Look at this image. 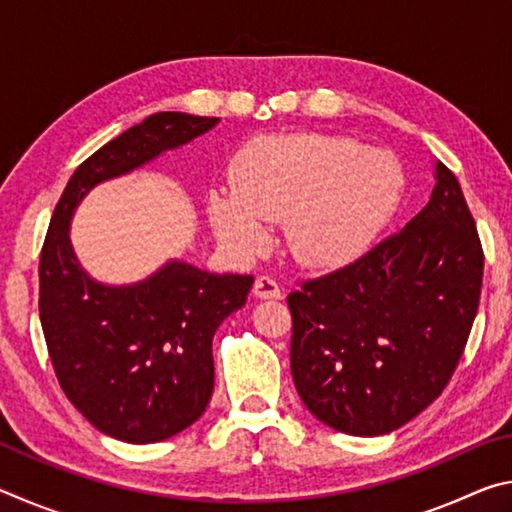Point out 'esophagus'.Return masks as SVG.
I'll use <instances>...</instances> for the list:
<instances>
[{"instance_id":"obj_1","label":"esophagus","mask_w":512,"mask_h":512,"mask_svg":"<svg viewBox=\"0 0 512 512\" xmlns=\"http://www.w3.org/2000/svg\"><path fill=\"white\" fill-rule=\"evenodd\" d=\"M253 293H255V298H259V300H277V298H282V289L277 287V282L273 280V277H268V275H259L257 277Z\"/></svg>"}]
</instances>
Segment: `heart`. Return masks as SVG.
Instances as JSON below:
<instances>
[{"instance_id":"heart-1","label":"heart","mask_w":512,"mask_h":512,"mask_svg":"<svg viewBox=\"0 0 512 512\" xmlns=\"http://www.w3.org/2000/svg\"><path fill=\"white\" fill-rule=\"evenodd\" d=\"M232 189L207 196L212 228L241 257L271 244L282 221L289 255L307 268H341L375 244L397 210L402 169L393 153L325 133L266 135L230 169Z\"/></svg>"}]
</instances>
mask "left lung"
<instances>
[{
  "instance_id": "obj_1",
  "label": "left lung",
  "mask_w": 512,
  "mask_h": 512,
  "mask_svg": "<svg viewBox=\"0 0 512 512\" xmlns=\"http://www.w3.org/2000/svg\"><path fill=\"white\" fill-rule=\"evenodd\" d=\"M433 176L429 203L400 232L289 293L300 400L350 436H384L427 409L479 309V232L454 173L438 160Z\"/></svg>"
}]
</instances>
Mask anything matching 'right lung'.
Instances as JSON below:
<instances>
[{
	"label": "right lung",
	"instance_id": "obj_1",
	"mask_svg": "<svg viewBox=\"0 0 512 512\" xmlns=\"http://www.w3.org/2000/svg\"><path fill=\"white\" fill-rule=\"evenodd\" d=\"M216 124L155 112L101 146L69 178L42 246L40 323L60 388L85 420L124 443H160L201 418L214 391V332L246 305L255 280L169 259L140 282L112 287L81 266L69 225L94 187Z\"/></svg>",
	"mask_w": 512,
	"mask_h": 512
}]
</instances>
